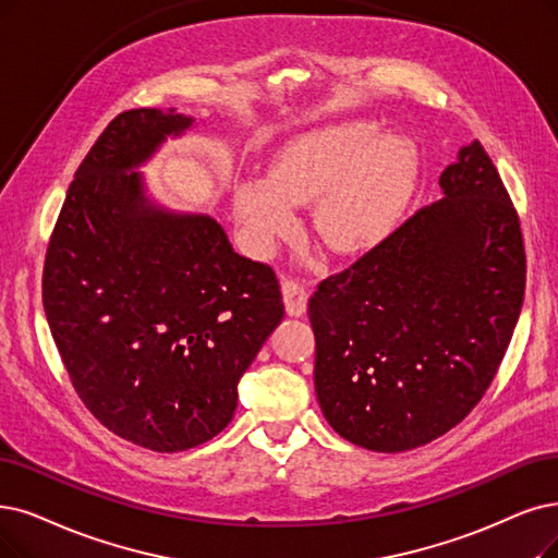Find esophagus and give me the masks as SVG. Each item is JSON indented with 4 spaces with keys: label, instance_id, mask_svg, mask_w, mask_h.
<instances>
[{
    "label": "esophagus",
    "instance_id": "34e87169",
    "mask_svg": "<svg viewBox=\"0 0 558 558\" xmlns=\"http://www.w3.org/2000/svg\"><path fill=\"white\" fill-rule=\"evenodd\" d=\"M281 293H283V304H286L288 316H295V318L304 316L306 300H308L306 288L302 283H298L295 279H283L281 281Z\"/></svg>",
    "mask_w": 558,
    "mask_h": 558
}]
</instances>
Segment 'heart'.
I'll return each instance as SVG.
<instances>
[{"label":"heart","instance_id":"b5f03b06","mask_svg":"<svg viewBox=\"0 0 558 558\" xmlns=\"http://www.w3.org/2000/svg\"><path fill=\"white\" fill-rule=\"evenodd\" d=\"M377 135L366 121L311 130L275 153L270 175L240 181L233 215L250 247L270 252L295 229L293 206L311 201V231L329 252L354 254L383 238L410 192L414 155Z\"/></svg>","mask_w":558,"mask_h":558}]
</instances>
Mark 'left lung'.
Returning <instances> with one entry per match:
<instances>
[{
  "label": "left lung",
  "instance_id": "1",
  "mask_svg": "<svg viewBox=\"0 0 558 558\" xmlns=\"http://www.w3.org/2000/svg\"><path fill=\"white\" fill-rule=\"evenodd\" d=\"M439 187V202L308 300L320 410L368 451H410L458 426L493 383L522 311L520 219L476 140Z\"/></svg>",
  "mask_w": 558,
  "mask_h": 558
}]
</instances>
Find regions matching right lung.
Segmentation results:
<instances>
[{"label":"right lung","mask_w":558,"mask_h":558,"mask_svg":"<svg viewBox=\"0 0 558 558\" xmlns=\"http://www.w3.org/2000/svg\"><path fill=\"white\" fill-rule=\"evenodd\" d=\"M194 125L175 109H130L86 153L43 270L52 339L105 428L158 453L225 430L238 383L283 318L270 265L233 252L202 213L146 192V165Z\"/></svg>","instance_id":"1"}]
</instances>
